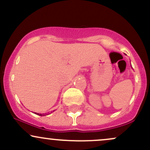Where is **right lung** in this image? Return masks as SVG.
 <instances>
[{
  "label": "right lung",
  "mask_w": 150,
  "mask_h": 150,
  "mask_svg": "<svg viewBox=\"0 0 150 150\" xmlns=\"http://www.w3.org/2000/svg\"><path fill=\"white\" fill-rule=\"evenodd\" d=\"M36 114H37V115H39V116H45V115H44V113H42V114H39V113H35Z\"/></svg>",
  "instance_id": "1"
}]
</instances>
